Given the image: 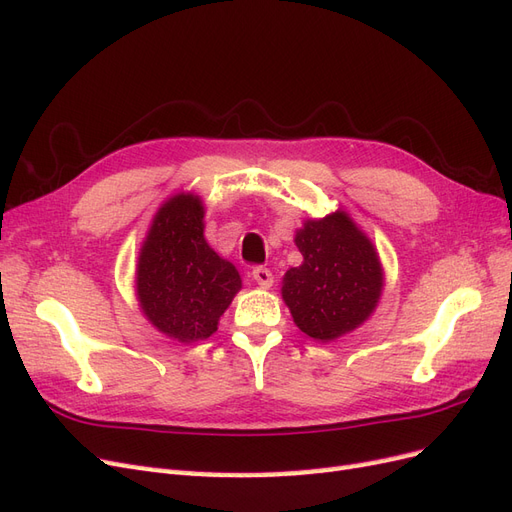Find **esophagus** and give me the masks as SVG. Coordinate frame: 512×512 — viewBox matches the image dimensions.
I'll return each instance as SVG.
<instances>
[{"label": "esophagus", "instance_id": "obj_1", "mask_svg": "<svg viewBox=\"0 0 512 512\" xmlns=\"http://www.w3.org/2000/svg\"><path fill=\"white\" fill-rule=\"evenodd\" d=\"M252 277H254V282L260 286V288H271L273 286V273L267 269V267H256L254 271H252Z\"/></svg>", "mask_w": 512, "mask_h": 512}]
</instances>
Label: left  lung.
Instances as JSON below:
<instances>
[{"instance_id": "1", "label": "left lung", "mask_w": 512, "mask_h": 512, "mask_svg": "<svg viewBox=\"0 0 512 512\" xmlns=\"http://www.w3.org/2000/svg\"><path fill=\"white\" fill-rule=\"evenodd\" d=\"M303 254L286 271L282 299L294 324L314 342H333L376 312L384 269L376 245L342 209L309 218L294 232Z\"/></svg>"}]
</instances>
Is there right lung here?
<instances>
[{
  "instance_id": "1",
  "label": "right lung",
  "mask_w": 512,
  "mask_h": 512,
  "mask_svg": "<svg viewBox=\"0 0 512 512\" xmlns=\"http://www.w3.org/2000/svg\"><path fill=\"white\" fill-rule=\"evenodd\" d=\"M134 288L143 316L175 342L194 344L218 331L220 316L241 290V275L207 243L198 194L170 196L153 215Z\"/></svg>"
}]
</instances>
